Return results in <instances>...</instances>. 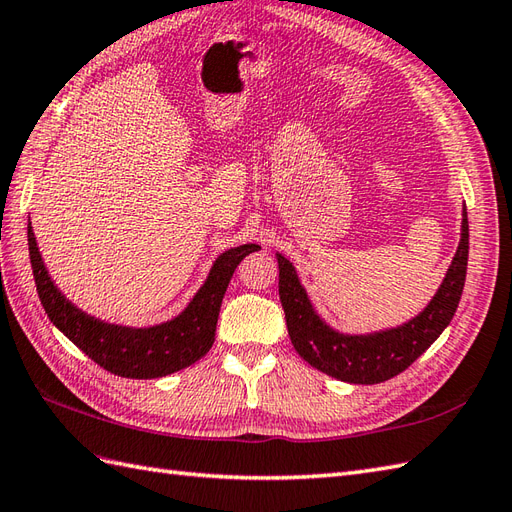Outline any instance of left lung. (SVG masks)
Segmentation results:
<instances>
[{"label": "left lung", "instance_id": "obj_1", "mask_svg": "<svg viewBox=\"0 0 512 512\" xmlns=\"http://www.w3.org/2000/svg\"><path fill=\"white\" fill-rule=\"evenodd\" d=\"M469 255V225L463 209L461 242L448 268V274L432 296L428 307L396 329L368 335H346L326 324L300 285L290 259L277 253L279 298L285 311L287 333L296 352L313 368L333 378L355 385H376L398 376L426 352L454 318L463 294Z\"/></svg>", "mask_w": 512, "mask_h": 512}]
</instances>
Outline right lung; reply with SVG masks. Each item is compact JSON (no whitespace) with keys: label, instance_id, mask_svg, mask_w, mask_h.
Here are the masks:
<instances>
[{"label":"right lung","instance_id":"obj_1","mask_svg":"<svg viewBox=\"0 0 512 512\" xmlns=\"http://www.w3.org/2000/svg\"><path fill=\"white\" fill-rule=\"evenodd\" d=\"M28 246L36 292L49 320L103 370L125 378L168 376L205 357L214 344L222 296L235 268L246 255L259 251L257 244L229 248L214 261L203 287L177 318L134 329L97 320L64 298L43 264L32 222L28 225Z\"/></svg>","mask_w":512,"mask_h":512}]
</instances>
